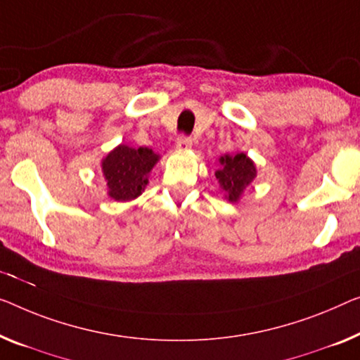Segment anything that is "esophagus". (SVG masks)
Here are the masks:
<instances>
[{
  "label": "esophagus",
  "instance_id": "34e87169",
  "mask_svg": "<svg viewBox=\"0 0 360 360\" xmlns=\"http://www.w3.org/2000/svg\"><path fill=\"white\" fill-rule=\"evenodd\" d=\"M192 147V139L187 136H179L176 141V148L178 150H189Z\"/></svg>",
  "mask_w": 360,
  "mask_h": 360
}]
</instances>
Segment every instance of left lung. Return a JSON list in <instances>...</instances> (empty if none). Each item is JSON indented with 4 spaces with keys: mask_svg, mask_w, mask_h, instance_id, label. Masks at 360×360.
I'll return each mask as SVG.
<instances>
[{
    "mask_svg": "<svg viewBox=\"0 0 360 360\" xmlns=\"http://www.w3.org/2000/svg\"><path fill=\"white\" fill-rule=\"evenodd\" d=\"M219 189L229 202H238L245 187L257 176L255 165L245 153L224 155L219 158V168L214 171Z\"/></svg>",
    "mask_w": 360,
    "mask_h": 360,
    "instance_id": "1",
    "label": "left lung"
}]
</instances>
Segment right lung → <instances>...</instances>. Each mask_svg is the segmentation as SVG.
<instances>
[{
	"label": "right lung",
	"mask_w": 360,
	"mask_h": 360,
	"mask_svg": "<svg viewBox=\"0 0 360 360\" xmlns=\"http://www.w3.org/2000/svg\"><path fill=\"white\" fill-rule=\"evenodd\" d=\"M158 160V155L148 147L132 148L121 143L111 150L101 162L108 195L117 202L141 195L148 182V173Z\"/></svg>",
	"instance_id": "1"
}]
</instances>
